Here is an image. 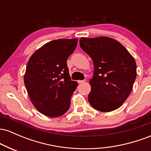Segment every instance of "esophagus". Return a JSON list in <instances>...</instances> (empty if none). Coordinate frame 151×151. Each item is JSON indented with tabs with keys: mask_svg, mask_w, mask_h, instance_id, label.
Masks as SVG:
<instances>
[{
	"mask_svg": "<svg viewBox=\"0 0 151 151\" xmlns=\"http://www.w3.org/2000/svg\"><path fill=\"white\" fill-rule=\"evenodd\" d=\"M77 81H78V83H79V84H81V83L85 82V80H78Z\"/></svg>",
	"mask_w": 151,
	"mask_h": 151,
	"instance_id": "esophagus-1",
	"label": "esophagus"
}]
</instances>
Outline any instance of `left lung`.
<instances>
[{
    "mask_svg": "<svg viewBox=\"0 0 151 151\" xmlns=\"http://www.w3.org/2000/svg\"><path fill=\"white\" fill-rule=\"evenodd\" d=\"M79 45L94 67L89 80V104L101 112L119 109L129 96L136 78L133 57L119 41L106 36L81 37Z\"/></svg>",
    "mask_w": 151,
    "mask_h": 151,
    "instance_id": "left-lung-1",
    "label": "left lung"
}]
</instances>
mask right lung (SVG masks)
I'll list each match as a JSON object with an SVG mask.
<instances>
[{
  "instance_id": "obj_1",
  "label": "right lung",
  "mask_w": 151,
  "mask_h": 151,
  "mask_svg": "<svg viewBox=\"0 0 151 151\" xmlns=\"http://www.w3.org/2000/svg\"><path fill=\"white\" fill-rule=\"evenodd\" d=\"M78 40L58 39L46 43L27 62L24 83L32 104L43 115L58 117L67 111L78 85L71 80L67 60Z\"/></svg>"
}]
</instances>
